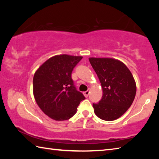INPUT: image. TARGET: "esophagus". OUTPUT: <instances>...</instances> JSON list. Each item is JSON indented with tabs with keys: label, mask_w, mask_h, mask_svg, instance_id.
<instances>
[{
	"label": "esophagus",
	"mask_w": 159,
	"mask_h": 159,
	"mask_svg": "<svg viewBox=\"0 0 159 159\" xmlns=\"http://www.w3.org/2000/svg\"><path fill=\"white\" fill-rule=\"evenodd\" d=\"M90 89L89 90H88L87 91H85V92H84L83 93V95H84V96L85 97V98H87V97H88V95H89V94H90Z\"/></svg>",
	"instance_id": "esophagus-1"
}]
</instances>
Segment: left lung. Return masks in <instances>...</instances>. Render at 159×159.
Masks as SVG:
<instances>
[{
    "instance_id": "8db88e82",
    "label": "left lung",
    "mask_w": 159,
    "mask_h": 159,
    "mask_svg": "<svg viewBox=\"0 0 159 159\" xmlns=\"http://www.w3.org/2000/svg\"><path fill=\"white\" fill-rule=\"evenodd\" d=\"M89 61L103 91L101 100L93 104L95 114L107 121L117 119L129 109L135 97L133 74L124 63L114 58L90 57Z\"/></svg>"
}]
</instances>
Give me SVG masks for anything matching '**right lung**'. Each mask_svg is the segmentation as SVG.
I'll list each match as a JSON object with an SVG mask.
<instances>
[{
  "label": "right lung",
  "instance_id": "1",
  "mask_svg": "<svg viewBox=\"0 0 159 159\" xmlns=\"http://www.w3.org/2000/svg\"><path fill=\"white\" fill-rule=\"evenodd\" d=\"M82 58L69 55L53 56L35 72V100L43 112L53 120L69 119L76 113L80 102L85 99L71 79L72 71Z\"/></svg>",
  "mask_w": 159,
  "mask_h": 159
}]
</instances>
